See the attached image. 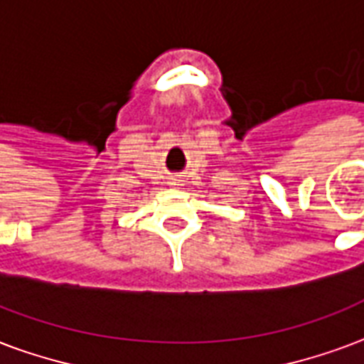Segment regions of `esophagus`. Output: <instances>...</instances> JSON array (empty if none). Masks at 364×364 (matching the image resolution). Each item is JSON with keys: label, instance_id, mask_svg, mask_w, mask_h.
<instances>
[{"label": "esophagus", "instance_id": "34e87169", "mask_svg": "<svg viewBox=\"0 0 364 364\" xmlns=\"http://www.w3.org/2000/svg\"><path fill=\"white\" fill-rule=\"evenodd\" d=\"M181 185L183 183L179 177H171V179H169V187H181Z\"/></svg>", "mask_w": 364, "mask_h": 364}]
</instances>
